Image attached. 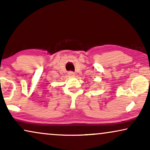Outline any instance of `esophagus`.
<instances>
[{
    "mask_svg": "<svg viewBox=\"0 0 150 150\" xmlns=\"http://www.w3.org/2000/svg\"><path fill=\"white\" fill-rule=\"evenodd\" d=\"M68 74L70 76H75V74L74 72H73V71H69Z\"/></svg>",
    "mask_w": 150,
    "mask_h": 150,
    "instance_id": "esophagus-1",
    "label": "esophagus"
}]
</instances>
